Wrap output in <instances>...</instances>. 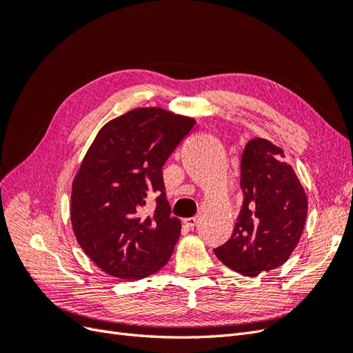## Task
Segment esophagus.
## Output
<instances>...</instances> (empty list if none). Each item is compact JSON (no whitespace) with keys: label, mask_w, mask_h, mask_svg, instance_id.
<instances>
[{"label":"esophagus","mask_w":353,"mask_h":353,"mask_svg":"<svg viewBox=\"0 0 353 353\" xmlns=\"http://www.w3.org/2000/svg\"><path fill=\"white\" fill-rule=\"evenodd\" d=\"M199 222V218L197 216H191V218H185L184 221H183V223L185 227H188V228H193V227H196V223Z\"/></svg>","instance_id":"esophagus-1"}]
</instances>
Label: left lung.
Here are the masks:
<instances>
[{
  "instance_id": "8db88e82",
  "label": "left lung",
  "mask_w": 353,
  "mask_h": 353,
  "mask_svg": "<svg viewBox=\"0 0 353 353\" xmlns=\"http://www.w3.org/2000/svg\"><path fill=\"white\" fill-rule=\"evenodd\" d=\"M284 152L265 138L244 147L240 185L243 208L231 239L216 248V258L244 276L279 268L302 237L306 193Z\"/></svg>"
}]
</instances>
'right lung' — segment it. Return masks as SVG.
Returning a JSON list of instances; mask_svg holds the SVG:
<instances>
[{
    "mask_svg": "<svg viewBox=\"0 0 353 353\" xmlns=\"http://www.w3.org/2000/svg\"><path fill=\"white\" fill-rule=\"evenodd\" d=\"M194 123L160 108L134 109L105 123L85 154L72 184V228L88 258L114 279H145L172 256L181 221L170 216L162 168ZM153 194L157 209L144 217Z\"/></svg>",
    "mask_w": 353,
    "mask_h": 353,
    "instance_id": "obj_1",
    "label": "right lung"
}]
</instances>
